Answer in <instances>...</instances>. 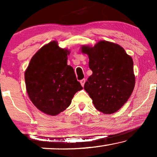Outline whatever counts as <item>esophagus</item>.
Returning <instances> with one entry per match:
<instances>
[{"label": "esophagus", "mask_w": 157, "mask_h": 157, "mask_svg": "<svg viewBox=\"0 0 157 157\" xmlns=\"http://www.w3.org/2000/svg\"><path fill=\"white\" fill-rule=\"evenodd\" d=\"M85 82H86V79L85 78H83V79H82V80L80 81V83H81V86H84Z\"/></svg>", "instance_id": "1"}]
</instances>
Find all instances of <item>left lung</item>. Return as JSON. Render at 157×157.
<instances>
[{
  "instance_id": "left-lung-1",
  "label": "left lung",
  "mask_w": 157,
  "mask_h": 157,
  "mask_svg": "<svg viewBox=\"0 0 157 157\" xmlns=\"http://www.w3.org/2000/svg\"><path fill=\"white\" fill-rule=\"evenodd\" d=\"M93 74L84 84L95 108L111 114L119 110L132 95L135 86L134 63L119 45L100 40L94 47L83 46Z\"/></svg>"
}]
</instances>
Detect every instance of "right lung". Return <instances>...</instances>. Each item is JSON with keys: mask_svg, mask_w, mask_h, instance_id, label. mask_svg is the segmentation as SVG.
Returning a JSON list of instances; mask_svg holds the SVG:
<instances>
[{"mask_svg": "<svg viewBox=\"0 0 157 157\" xmlns=\"http://www.w3.org/2000/svg\"><path fill=\"white\" fill-rule=\"evenodd\" d=\"M69 53L53 40L36 53L25 71L30 99L48 115L56 116L66 110L74 94L83 89L74 68L67 65Z\"/></svg>", "mask_w": 157, "mask_h": 157, "instance_id": "1", "label": "right lung"}]
</instances>
